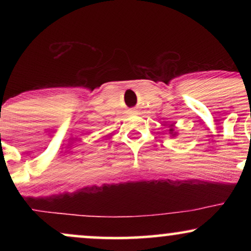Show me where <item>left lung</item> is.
I'll list each match as a JSON object with an SVG mask.
<instances>
[{
  "label": "left lung",
  "instance_id": "1",
  "mask_svg": "<svg viewBox=\"0 0 251 251\" xmlns=\"http://www.w3.org/2000/svg\"><path fill=\"white\" fill-rule=\"evenodd\" d=\"M170 131H171V130H170Z\"/></svg>",
  "mask_w": 251,
  "mask_h": 251
}]
</instances>
